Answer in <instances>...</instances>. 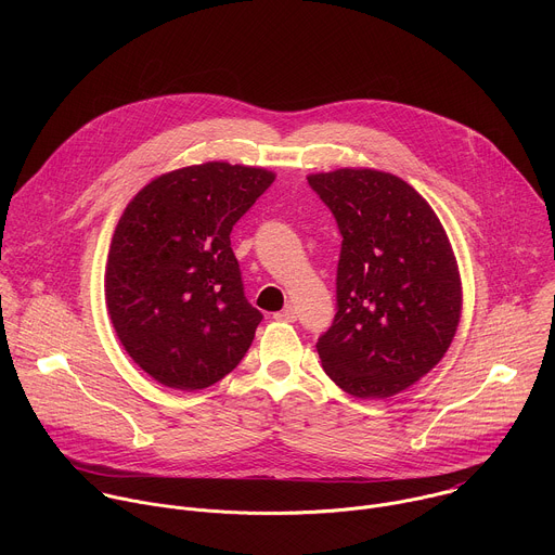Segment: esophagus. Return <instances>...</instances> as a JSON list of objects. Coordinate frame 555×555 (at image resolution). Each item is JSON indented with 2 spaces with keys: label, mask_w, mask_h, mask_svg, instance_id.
I'll return each mask as SVG.
<instances>
[{
  "label": "esophagus",
  "mask_w": 555,
  "mask_h": 555,
  "mask_svg": "<svg viewBox=\"0 0 555 555\" xmlns=\"http://www.w3.org/2000/svg\"><path fill=\"white\" fill-rule=\"evenodd\" d=\"M276 321H285V323H294L296 321V309L294 305H285L279 313H274Z\"/></svg>",
  "instance_id": "1"
}]
</instances>
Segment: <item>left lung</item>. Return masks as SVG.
<instances>
[{"label":"left lung","mask_w":555,"mask_h":555,"mask_svg":"<svg viewBox=\"0 0 555 555\" xmlns=\"http://www.w3.org/2000/svg\"><path fill=\"white\" fill-rule=\"evenodd\" d=\"M334 212L343 250L336 319L315 343L325 373L353 398H392L446 356L461 319V276L430 204L375 169L307 176Z\"/></svg>","instance_id":"8db88e82"}]
</instances>
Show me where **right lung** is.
<instances>
[{"label":"right lung","instance_id":"add662e5","mask_svg":"<svg viewBox=\"0 0 555 555\" xmlns=\"http://www.w3.org/2000/svg\"><path fill=\"white\" fill-rule=\"evenodd\" d=\"M274 178L204 163L157 176L127 204L109 246L105 302L125 351L163 386L206 388L250 349L263 315L244 294L230 232Z\"/></svg>","mask_w":555,"mask_h":555}]
</instances>
